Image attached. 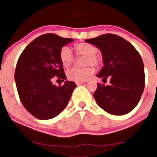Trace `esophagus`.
Returning a JSON list of instances; mask_svg holds the SVG:
<instances>
[{
	"instance_id": "obj_1",
	"label": "esophagus",
	"mask_w": 157,
	"mask_h": 157,
	"mask_svg": "<svg viewBox=\"0 0 157 157\" xmlns=\"http://www.w3.org/2000/svg\"><path fill=\"white\" fill-rule=\"evenodd\" d=\"M83 83H84V81H77L76 82V84H77V86H80V85L83 84Z\"/></svg>"
}]
</instances>
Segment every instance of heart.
I'll return each instance as SVG.
<instances>
[{"mask_svg": "<svg viewBox=\"0 0 157 157\" xmlns=\"http://www.w3.org/2000/svg\"><path fill=\"white\" fill-rule=\"evenodd\" d=\"M74 48L77 56H85L83 64V66L86 67L83 68L73 67L67 71V77L70 80L72 81H85L90 78L94 73L93 67L89 65L97 67L100 64L101 58L99 55H96L98 52L97 48L91 44L85 43V42L76 44ZM60 60L65 67H68L72 64L74 61V57L71 48L64 46L61 49Z\"/></svg>", "mask_w": 157, "mask_h": 157, "instance_id": "1", "label": "heart"}]
</instances>
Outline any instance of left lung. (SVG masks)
I'll return each mask as SVG.
<instances>
[{
  "instance_id": "1",
  "label": "left lung",
  "mask_w": 157,
  "mask_h": 157,
  "mask_svg": "<svg viewBox=\"0 0 157 157\" xmlns=\"http://www.w3.org/2000/svg\"><path fill=\"white\" fill-rule=\"evenodd\" d=\"M86 42L102 52L104 66L97 75L109 85L97 83L93 94L96 102L109 114L123 115L136 107L144 90V63L136 48L123 38L104 34Z\"/></svg>"
}]
</instances>
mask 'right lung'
I'll list each match as a JSON object with an SVG mask.
<instances>
[{
  "instance_id": "1",
  "label": "right lung",
  "mask_w": 157,
  "mask_h": 157,
  "mask_svg": "<svg viewBox=\"0 0 157 157\" xmlns=\"http://www.w3.org/2000/svg\"><path fill=\"white\" fill-rule=\"evenodd\" d=\"M73 41L53 33L42 35L30 42L19 58L14 75L17 92L23 106L38 119H51L59 115L77 86L68 80L63 86L52 83L55 77L62 81L67 78L60 51Z\"/></svg>"
}]
</instances>
